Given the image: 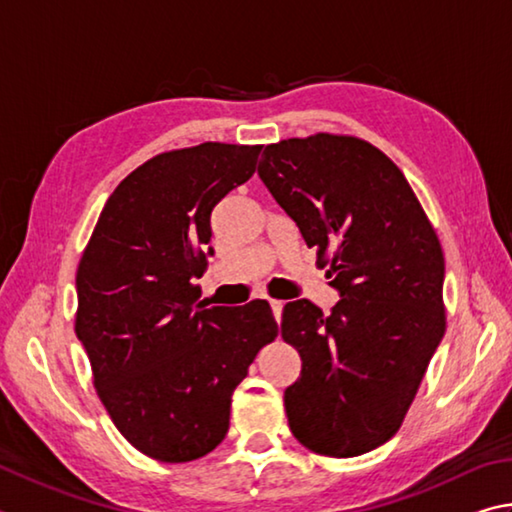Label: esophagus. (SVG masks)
I'll use <instances>...</instances> for the list:
<instances>
[{
  "label": "esophagus",
  "mask_w": 512,
  "mask_h": 512,
  "mask_svg": "<svg viewBox=\"0 0 512 512\" xmlns=\"http://www.w3.org/2000/svg\"><path fill=\"white\" fill-rule=\"evenodd\" d=\"M271 309H273L275 320L280 322V320H282V309H284V302H282V300H271Z\"/></svg>",
  "instance_id": "34e87169"
}]
</instances>
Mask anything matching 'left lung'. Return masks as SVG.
Returning <instances> with one entry per match:
<instances>
[{
	"label": "left lung",
	"instance_id": "left-lung-1",
	"mask_svg": "<svg viewBox=\"0 0 512 512\" xmlns=\"http://www.w3.org/2000/svg\"><path fill=\"white\" fill-rule=\"evenodd\" d=\"M257 174L340 291L329 315L309 300L282 311L302 358L288 427L324 457H358L398 432L445 333L439 237L403 172L362 138H286Z\"/></svg>",
	"mask_w": 512,
	"mask_h": 512
}]
</instances>
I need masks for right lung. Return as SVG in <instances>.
Returning <instances> with one entry per match:
<instances>
[{
  "instance_id": "add662e5",
  "label": "right lung",
  "mask_w": 512,
  "mask_h": 512,
  "mask_svg": "<svg viewBox=\"0 0 512 512\" xmlns=\"http://www.w3.org/2000/svg\"><path fill=\"white\" fill-rule=\"evenodd\" d=\"M262 145L201 143L156 154L111 192L76 273V336L118 432L163 463L224 441L232 392L275 340L266 300L199 302L210 215L255 174Z\"/></svg>"
}]
</instances>
